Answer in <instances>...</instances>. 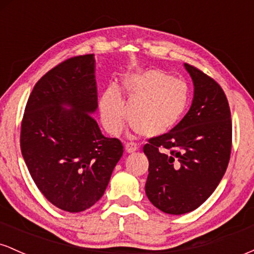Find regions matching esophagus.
Here are the masks:
<instances>
[{
    "label": "esophagus",
    "mask_w": 254,
    "mask_h": 254,
    "mask_svg": "<svg viewBox=\"0 0 254 254\" xmlns=\"http://www.w3.org/2000/svg\"><path fill=\"white\" fill-rule=\"evenodd\" d=\"M125 150H127V153H133L137 150V144L133 142H129V143L125 144Z\"/></svg>",
    "instance_id": "esophagus-1"
}]
</instances>
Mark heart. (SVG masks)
<instances>
[{
    "instance_id": "b5f03b06",
    "label": "heart",
    "mask_w": 254,
    "mask_h": 254,
    "mask_svg": "<svg viewBox=\"0 0 254 254\" xmlns=\"http://www.w3.org/2000/svg\"><path fill=\"white\" fill-rule=\"evenodd\" d=\"M129 97V123L136 131L148 137L162 136L180 123L189 105L186 83L160 70H148L131 75L123 83ZM103 123L111 133L123 129L127 109L116 87H110L100 101Z\"/></svg>"
}]
</instances>
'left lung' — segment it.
I'll use <instances>...</instances> for the list:
<instances>
[{"mask_svg": "<svg viewBox=\"0 0 254 254\" xmlns=\"http://www.w3.org/2000/svg\"><path fill=\"white\" fill-rule=\"evenodd\" d=\"M193 81L192 105L170 132L151 137L143 151L149 160L145 193L166 214L190 212L211 196L232 151V119L223 89L214 78L185 63Z\"/></svg>", "mask_w": 254, "mask_h": 254, "instance_id": "left-lung-1", "label": "left lung"}]
</instances>
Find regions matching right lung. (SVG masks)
<instances>
[{
    "label": "right lung",
    "mask_w": 254,
    "mask_h": 254,
    "mask_svg": "<svg viewBox=\"0 0 254 254\" xmlns=\"http://www.w3.org/2000/svg\"><path fill=\"white\" fill-rule=\"evenodd\" d=\"M94 68V55H83L49 70L32 90L21 122L20 147L32 179L49 202L69 212L103 197L124 151L92 116L98 107Z\"/></svg>",
    "instance_id": "add662e5"
}]
</instances>
